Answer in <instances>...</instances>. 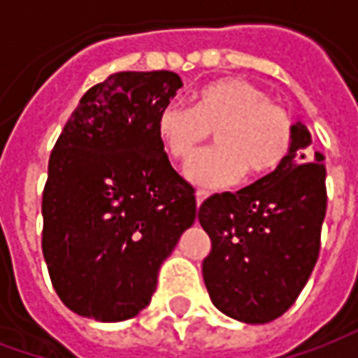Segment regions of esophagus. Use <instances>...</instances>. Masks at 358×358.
<instances>
[{
  "label": "esophagus",
  "instance_id": "34e87169",
  "mask_svg": "<svg viewBox=\"0 0 358 358\" xmlns=\"http://www.w3.org/2000/svg\"><path fill=\"white\" fill-rule=\"evenodd\" d=\"M205 199H207V192H201V189H197V194H195V203H197V207H199V205H201Z\"/></svg>",
  "mask_w": 358,
  "mask_h": 358
}]
</instances>
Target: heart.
Masks as SVG:
<instances>
[{
  "label": "heart",
  "mask_w": 358,
  "mask_h": 358,
  "mask_svg": "<svg viewBox=\"0 0 358 358\" xmlns=\"http://www.w3.org/2000/svg\"><path fill=\"white\" fill-rule=\"evenodd\" d=\"M215 132L217 148L189 161L186 176L195 186L220 189L248 172L259 178L276 171L293 143L289 113L263 90L241 78L213 82L195 94L194 109L169 103L159 110L157 134L174 161H187Z\"/></svg>",
  "instance_id": "b5f03b06"
}]
</instances>
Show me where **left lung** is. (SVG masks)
I'll list each match as a JSON object with an SVG mask.
<instances>
[{"label":"left lung","mask_w":358,"mask_h":358,"mask_svg":"<svg viewBox=\"0 0 358 358\" xmlns=\"http://www.w3.org/2000/svg\"><path fill=\"white\" fill-rule=\"evenodd\" d=\"M307 126L293 124V143L276 171L236 194H217L197 210L209 234L203 280L213 305L248 324L282 316L315 268L326 217V166Z\"/></svg>","instance_id":"left-lung-1"}]
</instances>
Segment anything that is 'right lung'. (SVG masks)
Segmentation results:
<instances>
[{
  "label": "right lung",
  "instance_id": "add662e5",
  "mask_svg": "<svg viewBox=\"0 0 358 358\" xmlns=\"http://www.w3.org/2000/svg\"><path fill=\"white\" fill-rule=\"evenodd\" d=\"M182 80L117 73L82 95L50 155L42 251L59 299L101 322L148 307L157 272L195 220V189L171 166L157 117Z\"/></svg>",
  "mask_w": 358,
  "mask_h": 358
}]
</instances>
